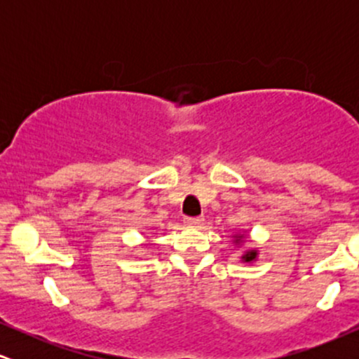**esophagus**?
Wrapping results in <instances>:
<instances>
[{"label":"esophagus","instance_id":"obj_1","mask_svg":"<svg viewBox=\"0 0 359 359\" xmlns=\"http://www.w3.org/2000/svg\"><path fill=\"white\" fill-rule=\"evenodd\" d=\"M203 221H204V217H185L184 219V222L187 226H191V228H197V226H201L203 224Z\"/></svg>","mask_w":359,"mask_h":359}]
</instances>
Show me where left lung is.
<instances>
[{"instance_id":"left-lung-1","label":"left lung","mask_w":359,"mask_h":359,"mask_svg":"<svg viewBox=\"0 0 359 359\" xmlns=\"http://www.w3.org/2000/svg\"><path fill=\"white\" fill-rule=\"evenodd\" d=\"M234 245H241L243 243V234L240 233V234H234ZM257 258H258V250H246L245 253L241 255V262L243 263H253V262H257Z\"/></svg>"}]
</instances>
